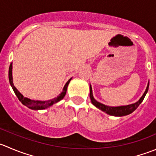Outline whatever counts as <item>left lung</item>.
Segmentation results:
<instances>
[{
    "label": "left lung",
    "instance_id": "1",
    "mask_svg": "<svg viewBox=\"0 0 156 156\" xmlns=\"http://www.w3.org/2000/svg\"><path fill=\"white\" fill-rule=\"evenodd\" d=\"M149 82L148 83L147 87H146L144 94H143L141 98L136 103H133V104L127 105V106H121L113 107V106H106V105L103 104V103H99V102L97 101V100L94 98V97H93L92 87H91L90 85V98L91 103H93L94 106H95L97 108H100V110H102V111L104 112L107 113L108 115H113V116H125L133 112L134 111V110H136V108L140 106V104L142 103L144 97H145L146 93L148 92V90H149Z\"/></svg>",
    "mask_w": 156,
    "mask_h": 156
}]
</instances>
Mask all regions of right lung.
<instances>
[{
  "mask_svg": "<svg viewBox=\"0 0 156 156\" xmlns=\"http://www.w3.org/2000/svg\"><path fill=\"white\" fill-rule=\"evenodd\" d=\"M12 63H10V68H9V81H10V84L12 87V90H13L14 93L16 95V97H18L19 100L23 103V105H25L26 106H27L28 108H31V109H34V110H41V109H45V108L50 107V106H53V104L56 103L57 102L60 101L61 100L63 99V97H65L66 94V90H67V87H68V85L70 82L71 79L69 80L68 81L66 82V84H65L64 86L63 90H62V93L59 94L58 97H56V98L52 99V100H47V101H40V100H31V99L27 98V97H25L23 94H20L18 90L16 88L15 86H14L13 82H12Z\"/></svg>",
  "mask_w": 156,
  "mask_h": 156,
  "instance_id": "right-lung-1",
  "label": "right lung"
}]
</instances>
